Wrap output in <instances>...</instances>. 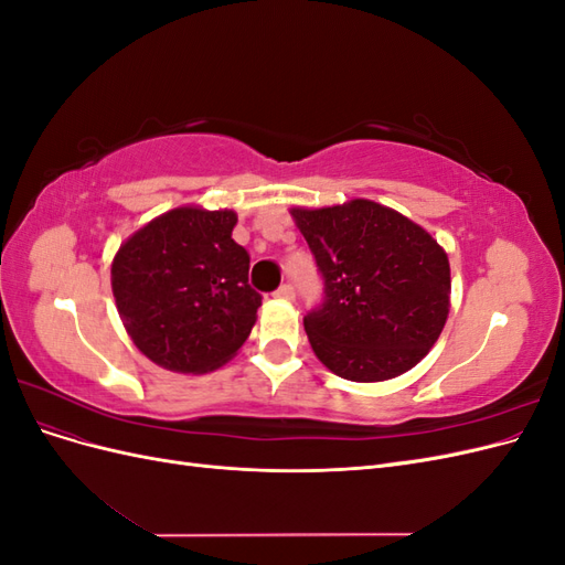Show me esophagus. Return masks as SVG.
Instances as JSON below:
<instances>
[{
  "mask_svg": "<svg viewBox=\"0 0 565 565\" xmlns=\"http://www.w3.org/2000/svg\"><path fill=\"white\" fill-rule=\"evenodd\" d=\"M276 297L278 299H285V301H292L295 299V287L292 285H280L278 289H276Z\"/></svg>",
  "mask_w": 565,
  "mask_h": 565,
  "instance_id": "1",
  "label": "esophagus"
}]
</instances>
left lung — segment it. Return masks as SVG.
<instances>
[{
	"instance_id": "left-lung-1",
	"label": "left lung",
	"mask_w": 565,
	"mask_h": 565,
	"mask_svg": "<svg viewBox=\"0 0 565 565\" xmlns=\"http://www.w3.org/2000/svg\"><path fill=\"white\" fill-rule=\"evenodd\" d=\"M324 280L303 318L318 361L349 382H386L413 370L450 313V262L429 231L380 202L292 207Z\"/></svg>"
}]
</instances>
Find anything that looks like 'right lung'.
I'll list each match as a JSON object with an SVG mask.
<instances>
[{
    "mask_svg": "<svg viewBox=\"0 0 565 565\" xmlns=\"http://www.w3.org/2000/svg\"><path fill=\"white\" fill-rule=\"evenodd\" d=\"M233 210H169L119 245L113 297L131 341L156 365L202 374L237 353L262 295L249 287V254L233 241Z\"/></svg>",
    "mask_w": 565,
    "mask_h": 565,
    "instance_id": "1",
    "label": "right lung"
}]
</instances>
